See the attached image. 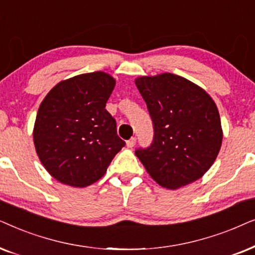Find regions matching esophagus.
Segmentation results:
<instances>
[{
	"label": "esophagus",
	"mask_w": 255,
	"mask_h": 255,
	"mask_svg": "<svg viewBox=\"0 0 255 255\" xmlns=\"http://www.w3.org/2000/svg\"><path fill=\"white\" fill-rule=\"evenodd\" d=\"M135 143H136V137H131L130 140L127 141V143H126V144H127L128 148H133Z\"/></svg>",
	"instance_id": "esophagus-1"
}]
</instances>
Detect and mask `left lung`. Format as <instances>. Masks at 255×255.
<instances>
[{"label": "left lung", "mask_w": 255, "mask_h": 255, "mask_svg": "<svg viewBox=\"0 0 255 255\" xmlns=\"http://www.w3.org/2000/svg\"><path fill=\"white\" fill-rule=\"evenodd\" d=\"M154 124V141L136 156L149 176L176 190L204 176L223 142L217 105L204 88L174 73L135 79Z\"/></svg>", "instance_id": "8db88e82"}]
</instances>
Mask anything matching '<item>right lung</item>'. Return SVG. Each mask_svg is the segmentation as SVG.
Listing matches in <instances>:
<instances>
[{
  "label": "right lung",
  "instance_id": "add662e5",
  "mask_svg": "<svg viewBox=\"0 0 255 255\" xmlns=\"http://www.w3.org/2000/svg\"><path fill=\"white\" fill-rule=\"evenodd\" d=\"M115 79L103 71L59 81L39 105L32 136L36 152L54 179L85 188L103 177L125 145L106 111Z\"/></svg>",
  "mask_w": 255,
  "mask_h": 255
}]
</instances>
